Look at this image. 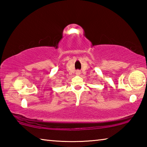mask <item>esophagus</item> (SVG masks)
<instances>
[{
    "mask_svg": "<svg viewBox=\"0 0 147 147\" xmlns=\"http://www.w3.org/2000/svg\"><path fill=\"white\" fill-rule=\"evenodd\" d=\"M76 74L77 76H79L80 74V71H76Z\"/></svg>",
    "mask_w": 147,
    "mask_h": 147,
    "instance_id": "34e87169",
    "label": "esophagus"
}]
</instances>
